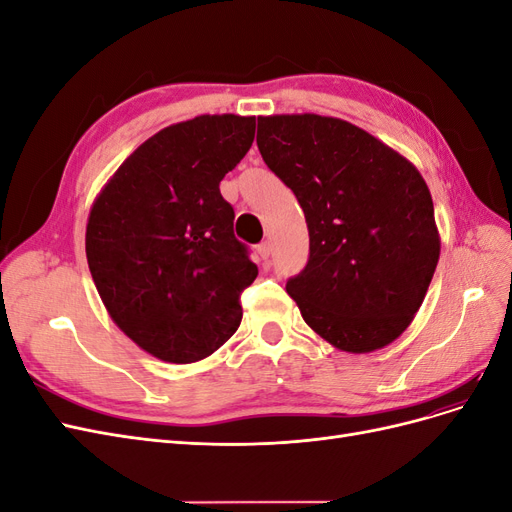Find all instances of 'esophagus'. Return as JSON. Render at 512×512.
<instances>
[{"label": "esophagus", "instance_id": "esophagus-1", "mask_svg": "<svg viewBox=\"0 0 512 512\" xmlns=\"http://www.w3.org/2000/svg\"><path fill=\"white\" fill-rule=\"evenodd\" d=\"M258 254H260L262 258H269V256H271V243H269V241L260 243V245H258Z\"/></svg>", "mask_w": 512, "mask_h": 512}]
</instances>
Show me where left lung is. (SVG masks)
Instances as JSON below:
<instances>
[{
    "mask_svg": "<svg viewBox=\"0 0 512 512\" xmlns=\"http://www.w3.org/2000/svg\"><path fill=\"white\" fill-rule=\"evenodd\" d=\"M258 151L297 196L309 258L286 292L339 350L371 352L408 329L440 258L421 173L348 121L258 117Z\"/></svg>",
    "mask_w": 512,
    "mask_h": 512,
    "instance_id": "1",
    "label": "left lung"
}]
</instances>
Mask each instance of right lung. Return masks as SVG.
Returning <instances> with one entry per match:
<instances>
[{"mask_svg":"<svg viewBox=\"0 0 512 512\" xmlns=\"http://www.w3.org/2000/svg\"><path fill=\"white\" fill-rule=\"evenodd\" d=\"M256 119L200 115L153 134L89 213L85 252L100 297L134 344L168 363L213 354L241 324L258 267L235 237L220 181L254 143Z\"/></svg>","mask_w":512,"mask_h":512,"instance_id":"add662e5","label":"right lung"}]
</instances>
